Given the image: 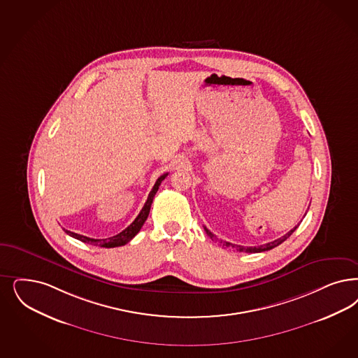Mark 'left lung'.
Listing matches in <instances>:
<instances>
[{
  "label": "left lung",
  "mask_w": 358,
  "mask_h": 358,
  "mask_svg": "<svg viewBox=\"0 0 358 358\" xmlns=\"http://www.w3.org/2000/svg\"><path fill=\"white\" fill-rule=\"evenodd\" d=\"M299 226V224H297ZM297 226H295L292 230H289L287 234L283 235V236H280V238H278V239H275L273 242H270V243H266V245H262V246H255V247H245L241 246V245H233V243H230V242H226V241H220L215 235L213 234L210 230H208L205 226H203V229H205V231H206V234L209 235L211 239H215V241H220V243L224 247H231V248H235L236 251H239V252H262V251H268V250H271L273 247L279 246V245H282L284 241L287 239V238H289L292 233L295 231L296 229H297Z\"/></svg>",
  "instance_id": "1"
}]
</instances>
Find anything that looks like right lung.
Returning <instances> with one entry per match:
<instances>
[{
  "instance_id": "obj_1",
  "label": "right lung",
  "mask_w": 358,
  "mask_h": 358,
  "mask_svg": "<svg viewBox=\"0 0 358 358\" xmlns=\"http://www.w3.org/2000/svg\"><path fill=\"white\" fill-rule=\"evenodd\" d=\"M166 176H168V173L162 174V176H160V177L157 178L156 184L153 185L152 190H150V193H149L147 202L144 203L143 209H141V211L138 213V215L136 217L135 221L131 223V224H129L125 230H123L122 233H119L117 235H113V236H110V238H106V239H94V238L85 236V235L76 234V233L69 231V230H66V233L70 235V236L75 238V239H78V241H82V242H85V243H90V245H94V246L112 248V247H119L127 245V243H128V242H129V241H131V239H132V238H134V236L140 231V229L143 227V224H144V222L147 221V218H148L149 215V210H150L152 202H153V198L156 196V193H157V190H159V186H160L161 182L165 180V177H166Z\"/></svg>"
}]
</instances>
